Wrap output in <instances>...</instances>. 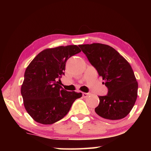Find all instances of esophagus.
I'll use <instances>...</instances> for the list:
<instances>
[{
  "instance_id": "34e87169",
  "label": "esophagus",
  "mask_w": 151,
  "mask_h": 151,
  "mask_svg": "<svg viewBox=\"0 0 151 151\" xmlns=\"http://www.w3.org/2000/svg\"><path fill=\"white\" fill-rule=\"evenodd\" d=\"M90 95V93H83V96L84 98H87V97Z\"/></svg>"
}]
</instances>
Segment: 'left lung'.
I'll use <instances>...</instances> for the list:
<instances>
[{"label":"left lung","instance_id":"left-lung-1","mask_svg":"<svg viewBox=\"0 0 151 151\" xmlns=\"http://www.w3.org/2000/svg\"><path fill=\"white\" fill-rule=\"evenodd\" d=\"M90 63L103 77L108 88L105 96H99L94 111L102 118L115 121L124 118L137 98L138 83L131 66L117 51L101 43L80 45Z\"/></svg>","mask_w":151,"mask_h":151}]
</instances>
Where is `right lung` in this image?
Listing matches in <instances>:
<instances>
[{
    "mask_svg": "<svg viewBox=\"0 0 151 151\" xmlns=\"http://www.w3.org/2000/svg\"><path fill=\"white\" fill-rule=\"evenodd\" d=\"M81 49L76 45L47 48L36 56L24 73L21 94L25 109L36 122L51 124L70 111L81 93L66 91L58 85L66 62Z\"/></svg>",
    "mask_w": 151,
    "mask_h": 151,
    "instance_id": "obj_1",
    "label": "right lung"
}]
</instances>
